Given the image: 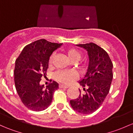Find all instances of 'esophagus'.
Masks as SVG:
<instances>
[{
  "instance_id": "1",
  "label": "esophagus",
  "mask_w": 133,
  "mask_h": 133,
  "mask_svg": "<svg viewBox=\"0 0 133 133\" xmlns=\"http://www.w3.org/2000/svg\"><path fill=\"white\" fill-rule=\"evenodd\" d=\"M59 88H61V89H68V88H69V87L66 86V85L61 84L59 85Z\"/></svg>"
}]
</instances>
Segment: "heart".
<instances>
[{"label": "heart", "instance_id": "heart-1", "mask_svg": "<svg viewBox=\"0 0 133 133\" xmlns=\"http://www.w3.org/2000/svg\"><path fill=\"white\" fill-rule=\"evenodd\" d=\"M66 55L68 56V58L72 62H76L79 61L80 60L81 57H82L81 53L75 48L68 49L66 51ZM54 57V55L50 57L48 62L49 65H51L52 64ZM55 78L57 80L61 82V83L69 84L76 79V73H75L74 72H71V71H60L56 73Z\"/></svg>", "mask_w": 133, "mask_h": 133}]
</instances>
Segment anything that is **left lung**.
<instances>
[{
	"instance_id": "obj_1",
	"label": "left lung",
	"mask_w": 133,
	"mask_h": 133,
	"mask_svg": "<svg viewBox=\"0 0 133 133\" xmlns=\"http://www.w3.org/2000/svg\"><path fill=\"white\" fill-rule=\"evenodd\" d=\"M87 51L89 62L84 78L79 81L83 87L79 96L71 100V107L82 114L94 112L103 104L113 79V63L107 51L93 43L76 44Z\"/></svg>"
}]
</instances>
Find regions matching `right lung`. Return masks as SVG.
Returning a JSON list of instances; mask_svg holds the SVG:
<instances>
[{"label":"right lung","instance_id":"1","mask_svg":"<svg viewBox=\"0 0 133 133\" xmlns=\"http://www.w3.org/2000/svg\"><path fill=\"white\" fill-rule=\"evenodd\" d=\"M62 44L44 39L37 40L25 46L15 62L14 74L16 91L23 104L30 110L43 111L52 101L58 83L53 82L44 89L40 81L42 76L46 75L50 57Z\"/></svg>","mask_w":133,"mask_h":133}]
</instances>
